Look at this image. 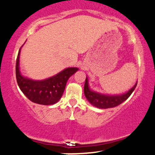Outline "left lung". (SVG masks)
I'll return each mask as SVG.
<instances>
[{"instance_id": "1", "label": "left lung", "mask_w": 155, "mask_h": 155, "mask_svg": "<svg viewBox=\"0 0 155 155\" xmlns=\"http://www.w3.org/2000/svg\"><path fill=\"white\" fill-rule=\"evenodd\" d=\"M137 84V82H136L135 86L131 88L125 94L120 95V96H107V95H103L91 91L89 86H88L87 78L86 77L84 87V93L87 99L93 106L101 109L112 108L118 106L119 104L126 101L135 89Z\"/></svg>"}]
</instances>
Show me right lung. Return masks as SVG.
Masks as SVG:
<instances>
[{
  "mask_svg": "<svg viewBox=\"0 0 155 155\" xmlns=\"http://www.w3.org/2000/svg\"><path fill=\"white\" fill-rule=\"evenodd\" d=\"M18 52L16 61V79L20 89L32 102L42 105H51L57 103L63 94L66 83L77 68H68L54 76L42 81H34L23 77L20 73Z\"/></svg>",
  "mask_w": 155,
  "mask_h": 155,
  "instance_id": "obj_1",
  "label": "right lung"
}]
</instances>
